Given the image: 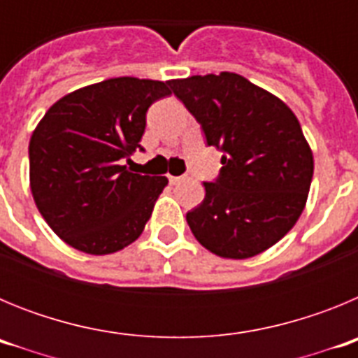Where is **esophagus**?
<instances>
[{
    "instance_id": "1",
    "label": "esophagus",
    "mask_w": 358,
    "mask_h": 358,
    "mask_svg": "<svg viewBox=\"0 0 358 358\" xmlns=\"http://www.w3.org/2000/svg\"><path fill=\"white\" fill-rule=\"evenodd\" d=\"M185 179H186L185 176H179V177H176V176H169V181H170V185H172V186L179 185V182L185 181Z\"/></svg>"
}]
</instances>
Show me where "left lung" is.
I'll return each mask as SVG.
<instances>
[{"label": "left lung", "mask_w": 358, "mask_h": 358, "mask_svg": "<svg viewBox=\"0 0 358 358\" xmlns=\"http://www.w3.org/2000/svg\"><path fill=\"white\" fill-rule=\"evenodd\" d=\"M197 118L208 145L222 148V170L186 213L202 248L245 260L273 248L301 217L314 154L289 106L236 73L169 80Z\"/></svg>", "instance_id": "obj_1"}]
</instances>
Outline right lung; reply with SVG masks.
<instances>
[{"label":"right lung","mask_w":358,"mask_h":358,"mask_svg":"<svg viewBox=\"0 0 358 358\" xmlns=\"http://www.w3.org/2000/svg\"><path fill=\"white\" fill-rule=\"evenodd\" d=\"M169 82L118 77L57 100L30 138V189L57 236L77 251L103 256L140 238L164 176L122 164L141 147L148 107L169 96Z\"/></svg>","instance_id":"add662e5"}]
</instances>
